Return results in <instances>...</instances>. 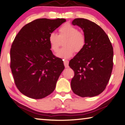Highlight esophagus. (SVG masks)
<instances>
[{
	"mask_svg": "<svg viewBox=\"0 0 125 125\" xmlns=\"http://www.w3.org/2000/svg\"><path fill=\"white\" fill-rule=\"evenodd\" d=\"M63 63H64V65L66 68H68L69 67L68 64H69V61L68 60H64L63 61Z\"/></svg>",
	"mask_w": 125,
	"mask_h": 125,
	"instance_id": "esophagus-1",
	"label": "esophagus"
}]
</instances>
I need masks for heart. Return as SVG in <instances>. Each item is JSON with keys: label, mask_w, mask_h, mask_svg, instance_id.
Listing matches in <instances>:
<instances>
[{"label": "heart", "mask_w": 125, "mask_h": 125, "mask_svg": "<svg viewBox=\"0 0 125 125\" xmlns=\"http://www.w3.org/2000/svg\"><path fill=\"white\" fill-rule=\"evenodd\" d=\"M58 31V35L51 33L48 38L51 49L54 52L58 51L61 41L66 39L63 43V46L65 47L56 53L57 57L63 59L68 58L73 54L74 51L78 53L84 48L86 37L76 27L70 24H65L59 28Z\"/></svg>", "instance_id": "heart-1"}]
</instances>
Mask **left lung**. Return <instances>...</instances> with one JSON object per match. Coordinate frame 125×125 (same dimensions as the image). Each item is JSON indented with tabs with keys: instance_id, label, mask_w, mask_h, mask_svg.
Segmentation results:
<instances>
[{
	"instance_id": "1",
	"label": "left lung",
	"mask_w": 125,
	"mask_h": 125,
	"mask_svg": "<svg viewBox=\"0 0 125 125\" xmlns=\"http://www.w3.org/2000/svg\"><path fill=\"white\" fill-rule=\"evenodd\" d=\"M72 23L82 28L86 44L69 63L74 72L71 88L82 97L97 96L106 88L111 75L114 57L112 44L104 31L93 21L76 18Z\"/></svg>"
}]
</instances>
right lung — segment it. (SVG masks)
Wrapping results in <instances>:
<instances>
[{"mask_svg":"<svg viewBox=\"0 0 125 125\" xmlns=\"http://www.w3.org/2000/svg\"><path fill=\"white\" fill-rule=\"evenodd\" d=\"M65 19H37L25 25L10 49V68L17 88L29 98L41 99L54 91L64 69L62 59L53 54L49 35Z\"/></svg>","mask_w":125,"mask_h":125,"instance_id":"obj_1","label":"right lung"}]
</instances>
